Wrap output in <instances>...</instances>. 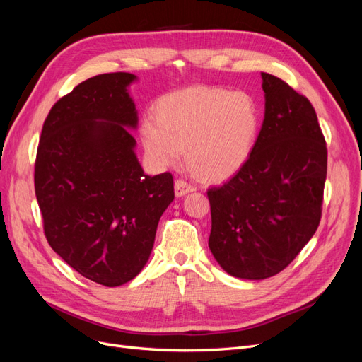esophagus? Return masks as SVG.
<instances>
[{"label": "esophagus", "mask_w": 362, "mask_h": 362, "mask_svg": "<svg viewBox=\"0 0 362 362\" xmlns=\"http://www.w3.org/2000/svg\"><path fill=\"white\" fill-rule=\"evenodd\" d=\"M190 192H194V187L192 184H189L187 181H184V180L175 181V194H177V198H181V196L187 194Z\"/></svg>", "instance_id": "34e87169"}]
</instances>
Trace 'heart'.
Returning a JSON list of instances; mask_svg holds the SVG:
<instances>
[{
	"instance_id": "b5f03b06",
	"label": "heart",
	"mask_w": 362,
	"mask_h": 362,
	"mask_svg": "<svg viewBox=\"0 0 362 362\" xmlns=\"http://www.w3.org/2000/svg\"><path fill=\"white\" fill-rule=\"evenodd\" d=\"M259 125L258 105L249 93L196 86L160 98L154 124L141 127V144L157 168L178 164L185 149L196 173L221 181L247 163Z\"/></svg>"
}]
</instances>
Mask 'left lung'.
Wrapping results in <instances>:
<instances>
[{"label": "left lung", "mask_w": 362, "mask_h": 362, "mask_svg": "<svg viewBox=\"0 0 362 362\" xmlns=\"http://www.w3.org/2000/svg\"><path fill=\"white\" fill-rule=\"evenodd\" d=\"M264 120L247 163L208 189V246L226 273L266 279L286 269L322 217L326 141L311 103L275 75L261 72Z\"/></svg>", "instance_id": "1"}]
</instances>
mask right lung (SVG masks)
<instances>
[{"mask_svg":"<svg viewBox=\"0 0 362 362\" xmlns=\"http://www.w3.org/2000/svg\"><path fill=\"white\" fill-rule=\"evenodd\" d=\"M137 76H92L52 105L42 128L35 189L49 246L105 287L134 279L173 201L169 172L149 177L136 156Z\"/></svg>","mask_w":362,"mask_h":362,"instance_id":"add662e5","label":"right lung"}]
</instances>
